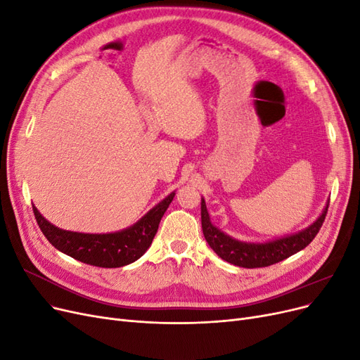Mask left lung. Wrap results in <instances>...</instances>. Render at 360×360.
I'll use <instances>...</instances> for the list:
<instances>
[{
    "label": "left lung",
    "mask_w": 360,
    "mask_h": 360,
    "mask_svg": "<svg viewBox=\"0 0 360 360\" xmlns=\"http://www.w3.org/2000/svg\"><path fill=\"white\" fill-rule=\"evenodd\" d=\"M328 209L329 202L326 204L317 219L309 226L303 228L302 231L274 238V240L267 242H245L228 236L216 225H213L210 221V214L207 212L205 201L204 198H201V225L207 243L226 263L245 269L267 267L279 263V261L285 259L307 248L320 231Z\"/></svg>",
    "instance_id": "8db88e82"
}]
</instances>
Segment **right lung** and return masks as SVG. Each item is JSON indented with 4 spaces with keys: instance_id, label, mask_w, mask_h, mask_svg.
Segmentation results:
<instances>
[{
    "instance_id": "1",
    "label": "right lung",
    "mask_w": 360,
    "mask_h": 360,
    "mask_svg": "<svg viewBox=\"0 0 360 360\" xmlns=\"http://www.w3.org/2000/svg\"><path fill=\"white\" fill-rule=\"evenodd\" d=\"M174 195L176 192H171L167 198H163L153 209L148 210L138 222L115 233L89 234L61 230V228L45 219L36 209V205H32V212H34L41 233L60 252L85 264L112 269L134 263L146 254V250L153 242L159 222L169 207Z\"/></svg>"
}]
</instances>
